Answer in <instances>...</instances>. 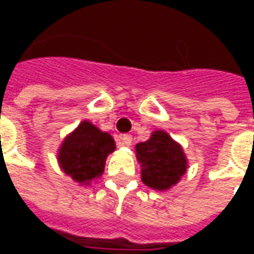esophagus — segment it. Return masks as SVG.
I'll use <instances>...</instances> for the list:
<instances>
[{"instance_id":"esophagus-1","label":"esophagus","mask_w":254,"mask_h":254,"mask_svg":"<svg viewBox=\"0 0 254 254\" xmlns=\"http://www.w3.org/2000/svg\"><path fill=\"white\" fill-rule=\"evenodd\" d=\"M121 141H122V144H124V145L129 147V145L132 144V136H130V134H122Z\"/></svg>"}]
</instances>
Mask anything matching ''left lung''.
<instances>
[{"mask_svg":"<svg viewBox=\"0 0 254 254\" xmlns=\"http://www.w3.org/2000/svg\"><path fill=\"white\" fill-rule=\"evenodd\" d=\"M134 149L141 167V181L155 190H169L187 173L184 148L166 130H154L147 141L136 144Z\"/></svg>","mask_w":254,"mask_h":254,"instance_id":"1","label":"left lung"}]
</instances>
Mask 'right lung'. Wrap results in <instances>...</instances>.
Returning <instances> with one entry per match:
<instances>
[{"mask_svg": "<svg viewBox=\"0 0 254 254\" xmlns=\"http://www.w3.org/2000/svg\"><path fill=\"white\" fill-rule=\"evenodd\" d=\"M114 151L116 141L113 136L85 120L64 138L58 148V165L73 181L88 187L102 177L106 159Z\"/></svg>", "mask_w": 254, "mask_h": 254, "instance_id": "obj_1", "label": "right lung"}]
</instances>
